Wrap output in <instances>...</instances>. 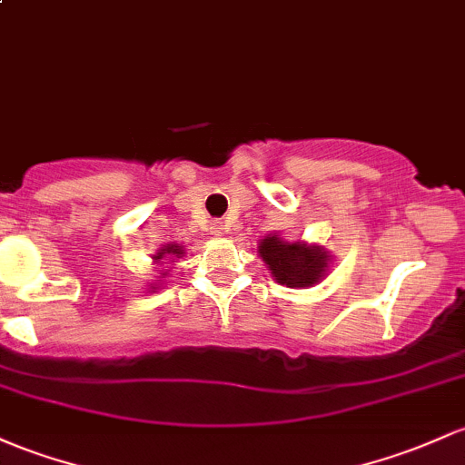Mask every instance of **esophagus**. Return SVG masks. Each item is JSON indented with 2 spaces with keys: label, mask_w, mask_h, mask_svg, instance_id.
Here are the masks:
<instances>
[{
  "label": "esophagus",
  "mask_w": 465,
  "mask_h": 465,
  "mask_svg": "<svg viewBox=\"0 0 465 465\" xmlns=\"http://www.w3.org/2000/svg\"><path fill=\"white\" fill-rule=\"evenodd\" d=\"M223 224L221 223H213L212 224V233H213V236H223Z\"/></svg>",
  "instance_id": "obj_1"
}]
</instances>
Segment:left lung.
Returning a JSON list of instances; mask_svg holds the SVG:
<instances>
[{"label": "left lung", "mask_w": 465, "mask_h": 465, "mask_svg": "<svg viewBox=\"0 0 465 465\" xmlns=\"http://www.w3.org/2000/svg\"><path fill=\"white\" fill-rule=\"evenodd\" d=\"M258 252L269 264L273 278L287 287H311V284L320 282L326 264H329V253L320 247L284 242L275 236L264 238Z\"/></svg>", "instance_id": "1"}]
</instances>
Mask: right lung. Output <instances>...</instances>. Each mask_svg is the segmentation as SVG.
Wrapping results in <instances>:
<instances>
[{
    "label": "right lung",
    "mask_w": 465,
    "mask_h": 465,
    "mask_svg": "<svg viewBox=\"0 0 465 465\" xmlns=\"http://www.w3.org/2000/svg\"><path fill=\"white\" fill-rule=\"evenodd\" d=\"M163 253H183L181 247H167V249H161V253H158L156 258H163Z\"/></svg>",
    "instance_id": "right-lung-1"
}]
</instances>
